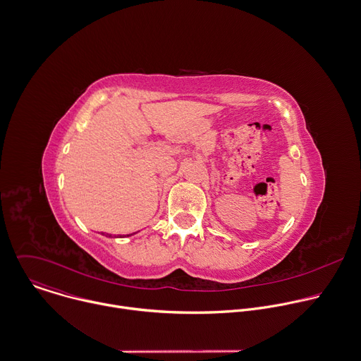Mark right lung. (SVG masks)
<instances>
[{
    "label": "right lung",
    "instance_id": "right-lung-1",
    "mask_svg": "<svg viewBox=\"0 0 361 361\" xmlns=\"http://www.w3.org/2000/svg\"><path fill=\"white\" fill-rule=\"evenodd\" d=\"M102 235H104V233H102ZM132 235H133V233H130V235H128V236H132ZM105 236H106V238H108V236H109V238H111V235H108V233H106V235H105Z\"/></svg>",
    "mask_w": 361,
    "mask_h": 361
}]
</instances>
